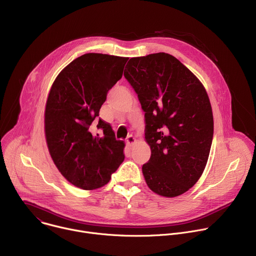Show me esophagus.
Here are the masks:
<instances>
[{
  "label": "esophagus",
  "instance_id": "1",
  "mask_svg": "<svg viewBox=\"0 0 256 256\" xmlns=\"http://www.w3.org/2000/svg\"><path fill=\"white\" fill-rule=\"evenodd\" d=\"M136 142V140L132 136H128V138H126V144L128 147H132V146Z\"/></svg>",
  "mask_w": 256,
  "mask_h": 256
}]
</instances>
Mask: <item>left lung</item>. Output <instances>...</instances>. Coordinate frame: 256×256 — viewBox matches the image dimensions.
I'll return each instance as SVG.
<instances>
[{"label":"left lung","mask_w":256,"mask_h":256,"mask_svg":"<svg viewBox=\"0 0 256 256\" xmlns=\"http://www.w3.org/2000/svg\"><path fill=\"white\" fill-rule=\"evenodd\" d=\"M124 77L144 112L151 158L142 167L149 188L175 198L202 176L210 151L214 118L202 82L169 54L132 58Z\"/></svg>","instance_id":"8db88e82"}]
</instances>
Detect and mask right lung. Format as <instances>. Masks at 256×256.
Here are the masks:
<instances>
[{
	"label": "right lung",
	"instance_id": "1",
	"mask_svg": "<svg viewBox=\"0 0 256 256\" xmlns=\"http://www.w3.org/2000/svg\"><path fill=\"white\" fill-rule=\"evenodd\" d=\"M128 58L85 54L56 78L46 100L44 132L60 174L72 186L92 190L107 184L124 160V142L99 118L107 92L122 77ZM96 125L104 134L93 136Z\"/></svg>",
	"mask_w": 256,
	"mask_h": 256
}]
</instances>
